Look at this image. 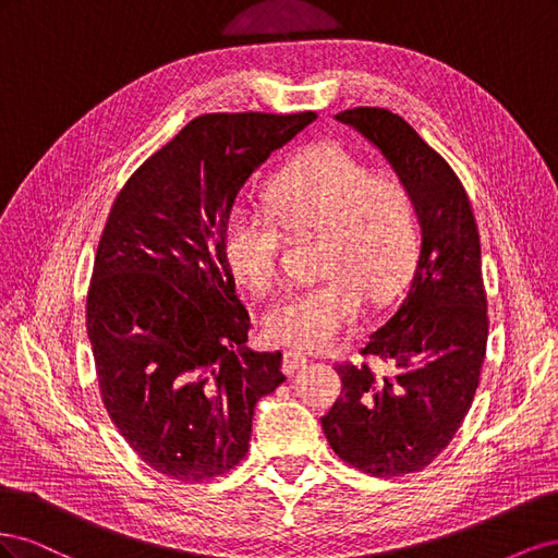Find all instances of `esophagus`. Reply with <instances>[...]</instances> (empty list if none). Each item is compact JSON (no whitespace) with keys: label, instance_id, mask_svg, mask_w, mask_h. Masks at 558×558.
<instances>
[{"label":"esophagus","instance_id":"34e87169","mask_svg":"<svg viewBox=\"0 0 558 558\" xmlns=\"http://www.w3.org/2000/svg\"><path fill=\"white\" fill-rule=\"evenodd\" d=\"M307 363V356H302L298 351H283V373H295L302 365Z\"/></svg>","mask_w":558,"mask_h":558}]
</instances>
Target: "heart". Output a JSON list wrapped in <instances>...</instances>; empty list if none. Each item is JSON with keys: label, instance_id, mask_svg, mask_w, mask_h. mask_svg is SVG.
<instances>
[{"label": "heart", "instance_id": "b5f03b06", "mask_svg": "<svg viewBox=\"0 0 558 558\" xmlns=\"http://www.w3.org/2000/svg\"><path fill=\"white\" fill-rule=\"evenodd\" d=\"M267 205L291 232L324 230V279L298 286L267 310L269 340L324 349L363 312L365 289L384 298L408 275L416 251L412 193L393 172H369L349 148L310 146L269 181ZM221 251L230 275L248 291H267L277 277L279 230L265 211L238 199L226 214Z\"/></svg>", "mask_w": 558, "mask_h": 558}]
</instances>
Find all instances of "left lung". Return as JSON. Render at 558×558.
Instances as JSON below:
<instances>
[{
    "mask_svg": "<svg viewBox=\"0 0 558 558\" xmlns=\"http://www.w3.org/2000/svg\"><path fill=\"white\" fill-rule=\"evenodd\" d=\"M335 121L373 144L408 185L421 246L400 307L363 349L391 373L337 365L342 393L320 428L342 461L398 477L451 442L475 398L488 337L480 232L459 177L398 113L359 107Z\"/></svg>",
    "mask_w": 558,
    "mask_h": 558,
    "instance_id": "8db88e82",
    "label": "left lung"
}]
</instances>
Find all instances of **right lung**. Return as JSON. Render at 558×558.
Returning a JSON list of instances; mask_svg holds the SVG:
<instances>
[{"label":"right lung","instance_id":"1","mask_svg":"<svg viewBox=\"0 0 558 558\" xmlns=\"http://www.w3.org/2000/svg\"><path fill=\"white\" fill-rule=\"evenodd\" d=\"M316 113L199 116L118 193L86 305L102 402L140 459L179 482L238 465L281 351L244 347L248 312L223 260L248 177Z\"/></svg>","mask_w":558,"mask_h":558}]
</instances>
